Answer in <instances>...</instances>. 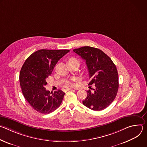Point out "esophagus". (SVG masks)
<instances>
[{"mask_svg":"<svg viewBox=\"0 0 147 147\" xmlns=\"http://www.w3.org/2000/svg\"><path fill=\"white\" fill-rule=\"evenodd\" d=\"M66 91H74V89H72V88H66Z\"/></svg>","mask_w":147,"mask_h":147,"instance_id":"esophagus-1","label":"esophagus"}]
</instances>
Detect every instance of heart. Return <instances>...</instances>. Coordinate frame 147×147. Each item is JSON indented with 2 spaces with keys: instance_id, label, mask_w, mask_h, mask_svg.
<instances>
[{
  "instance_id": "b5f03b06",
  "label": "heart",
  "mask_w": 147,
  "mask_h": 147,
  "mask_svg": "<svg viewBox=\"0 0 147 147\" xmlns=\"http://www.w3.org/2000/svg\"><path fill=\"white\" fill-rule=\"evenodd\" d=\"M78 61V60L77 59L73 58V57L69 59V61ZM76 81H77V80H76V79H73L71 81H67V82H66V86H70V87L74 86L76 84V82H76Z\"/></svg>"
}]
</instances>
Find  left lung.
<instances>
[{
    "label": "left lung",
    "mask_w": 147,
    "mask_h": 147,
    "mask_svg": "<svg viewBox=\"0 0 147 147\" xmlns=\"http://www.w3.org/2000/svg\"><path fill=\"white\" fill-rule=\"evenodd\" d=\"M73 51L86 60L93 91L88 90L87 96L82 101L84 105L95 111L107 108L114 100L119 88L116 67L111 59L101 50L83 47Z\"/></svg>",
    "instance_id": "obj_1"
}]
</instances>
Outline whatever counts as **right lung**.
Segmentation results:
<instances>
[{"label":"right lung","instance_id":"right-lung-1","mask_svg":"<svg viewBox=\"0 0 147 147\" xmlns=\"http://www.w3.org/2000/svg\"><path fill=\"white\" fill-rule=\"evenodd\" d=\"M69 51L40 49L24 62L20 73V87L25 99L36 111L48 114L60 105L65 93L60 90L51 93L44 87L57 61Z\"/></svg>","mask_w":147,"mask_h":147}]
</instances>
